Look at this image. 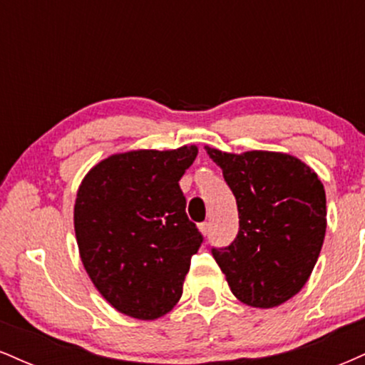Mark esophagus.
<instances>
[{
	"instance_id": "34e87169",
	"label": "esophagus",
	"mask_w": 365,
	"mask_h": 365,
	"mask_svg": "<svg viewBox=\"0 0 365 365\" xmlns=\"http://www.w3.org/2000/svg\"><path fill=\"white\" fill-rule=\"evenodd\" d=\"M200 232H202L204 235H209V233H211V223H209V221H204V223L200 225Z\"/></svg>"
}]
</instances>
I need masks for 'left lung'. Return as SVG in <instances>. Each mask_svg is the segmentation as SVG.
Here are the masks:
<instances>
[{
  "mask_svg": "<svg viewBox=\"0 0 365 365\" xmlns=\"http://www.w3.org/2000/svg\"><path fill=\"white\" fill-rule=\"evenodd\" d=\"M237 199L238 233L212 257L233 295L269 309L302 290L326 233V194L317 175L290 154L206 148Z\"/></svg>",
  "mask_w": 365,
  "mask_h": 365,
  "instance_id": "left-lung-1",
  "label": "left lung"
}]
</instances>
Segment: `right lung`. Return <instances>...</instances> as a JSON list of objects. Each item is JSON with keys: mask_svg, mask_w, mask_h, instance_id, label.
<instances>
[{"mask_svg": "<svg viewBox=\"0 0 365 365\" xmlns=\"http://www.w3.org/2000/svg\"><path fill=\"white\" fill-rule=\"evenodd\" d=\"M195 156V145L115 154L78 188L73 221L83 267L121 314L158 319L182 297L204 242L178 185Z\"/></svg>", "mask_w": 365, "mask_h": 365, "instance_id": "1", "label": "right lung"}]
</instances>
